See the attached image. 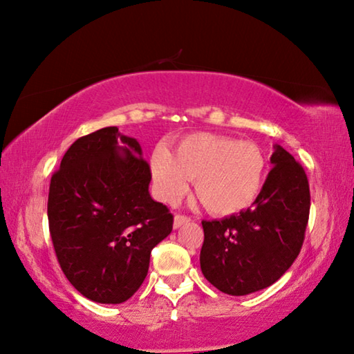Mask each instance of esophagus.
Masks as SVG:
<instances>
[{"label": "esophagus", "mask_w": 354, "mask_h": 354, "mask_svg": "<svg viewBox=\"0 0 354 354\" xmlns=\"http://www.w3.org/2000/svg\"><path fill=\"white\" fill-rule=\"evenodd\" d=\"M190 217H185V215H175V221H173V226L175 227H181L183 225L189 223Z\"/></svg>", "instance_id": "obj_1"}]
</instances>
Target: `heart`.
I'll use <instances>...</instances> for the list:
<instances>
[{
	"mask_svg": "<svg viewBox=\"0 0 354 354\" xmlns=\"http://www.w3.org/2000/svg\"><path fill=\"white\" fill-rule=\"evenodd\" d=\"M149 165L160 198L179 201L195 179L196 195L215 215H234L253 206L267 173L266 156L256 143L209 133L179 140L175 158L156 147Z\"/></svg>",
	"mask_w": 354,
	"mask_h": 354,
	"instance_id": "heart-1",
	"label": "heart"
}]
</instances>
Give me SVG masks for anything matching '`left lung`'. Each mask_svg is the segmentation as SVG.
<instances>
[{"label":"left lung","mask_w":354,"mask_h":354,"mask_svg":"<svg viewBox=\"0 0 354 354\" xmlns=\"http://www.w3.org/2000/svg\"><path fill=\"white\" fill-rule=\"evenodd\" d=\"M270 162L273 167L253 207L201 221V272L227 295H248L277 283L303 247L310 207L308 176L279 145Z\"/></svg>","instance_id":"left-lung-1"}]
</instances>
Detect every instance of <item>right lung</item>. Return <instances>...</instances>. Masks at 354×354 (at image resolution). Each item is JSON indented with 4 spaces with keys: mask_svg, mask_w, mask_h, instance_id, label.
I'll use <instances>...</instances> for the list:
<instances>
[{
    "mask_svg": "<svg viewBox=\"0 0 354 354\" xmlns=\"http://www.w3.org/2000/svg\"><path fill=\"white\" fill-rule=\"evenodd\" d=\"M142 148L117 127L80 137L51 176L48 223L59 266L97 303L127 301L145 279L149 254L173 230V215L151 198Z\"/></svg>",
    "mask_w": 354,
    "mask_h": 354,
    "instance_id": "add662e5",
    "label": "right lung"
}]
</instances>
